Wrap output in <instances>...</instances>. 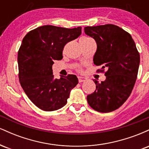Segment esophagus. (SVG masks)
<instances>
[{
    "label": "esophagus",
    "instance_id": "1",
    "mask_svg": "<svg viewBox=\"0 0 149 149\" xmlns=\"http://www.w3.org/2000/svg\"><path fill=\"white\" fill-rule=\"evenodd\" d=\"M78 82L79 83H82V82H84L87 80L86 78H84V77H78Z\"/></svg>",
    "mask_w": 149,
    "mask_h": 149
}]
</instances>
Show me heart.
Here are the masks:
<instances>
[{
  "mask_svg": "<svg viewBox=\"0 0 149 149\" xmlns=\"http://www.w3.org/2000/svg\"><path fill=\"white\" fill-rule=\"evenodd\" d=\"M92 38H88V37H82L80 38V40L79 41H86V40H91ZM77 71H78V72H82V69L80 67H77L76 69Z\"/></svg>",
  "mask_w": 149,
  "mask_h": 149,
  "instance_id": "1",
  "label": "heart"
}]
</instances>
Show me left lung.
<instances>
[{"mask_svg": "<svg viewBox=\"0 0 149 149\" xmlns=\"http://www.w3.org/2000/svg\"><path fill=\"white\" fill-rule=\"evenodd\" d=\"M84 31L97 42L94 64L102 66L97 72L107 76L100 83L94 80L96 90L87 96L88 102L97 111L111 112L121 107L132 91L139 70V52L130 34L116 25L86 26Z\"/></svg>", "mask_w": 149, "mask_h": 149, "instance_id": "1", "label": "left lung"}]
</instances>
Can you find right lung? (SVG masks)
<instances>
[{
	"label": "right lung",
	"instance_id": "right-lung-1",
	"mask_svg": "<svg viewBox=\"0 0 149 149\" xmlns=\"http://www.w3.org/2000/svg\"><path fill=\"white\" fill-rule=\"evenodd\" d=\"M81 34V27L67 29L46 25L30 31L18 51L19 80L29 99L45 111L61 109L78 83L72 74L54 78V60H61L66 43Z\"/></svg>",
	"mask_w": 149,
	"mask_h": 149
}]
</instances>
